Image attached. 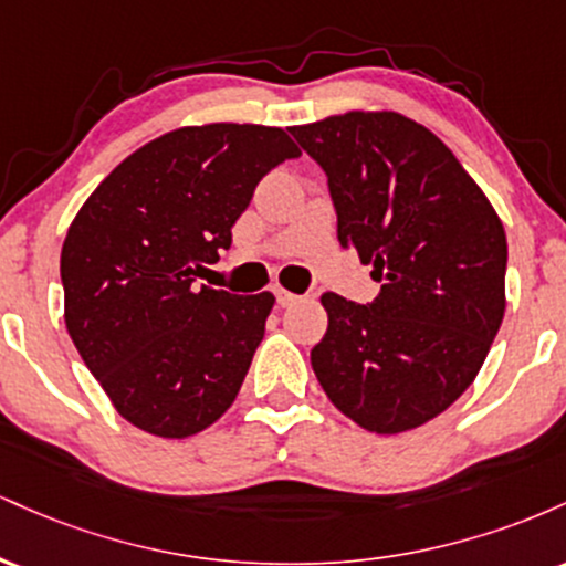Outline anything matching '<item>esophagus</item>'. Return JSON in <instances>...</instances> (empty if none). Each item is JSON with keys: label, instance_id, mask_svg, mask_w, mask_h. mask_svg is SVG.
Returning a JSON list of instances; mask_svg holds the SVG:
<instances>
[{"label": "esophagus", "instance_id": "1", "mask_svg": "<svg viewBox=\"0 0 566 566\" xmlns=\"http://www.w3.org/2000/svg\"><path fill=\"white\" fill-rule=\"evenodd\" d=\"M274 295H276V305H282V308H287V305L297 301V295H292V292L282 290V287H274Z\"/></svg>", "mask_w": 566, "mask_h": 566}]
</instances>
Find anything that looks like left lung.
<instances>
[{
    "label": "left lung",
    "instance_id": "left-lung-1",
    "mask_svg": "<svg viewBox=\"0 0 566 566\" xmlns=\"http://www.w3.org/2000/svg\"><path fill=\"white\" fill-rule=\"evenodd\" d=\"M290 133L327 175L337 242L380 282L365 305L322 295L316 380L367 431L423 426L471 386L503 322V223L450 148L407 116L350 112Z\"/></svg>",
    "mask_w": 566,
    "mask_h": 566
}]
</instances>
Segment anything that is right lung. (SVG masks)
I'll list each match as a JSON object with an SVG mask.
<instances>
[{
	"instance_id": "1",
	"label": "right lung",
	"mask_w": 566,
	"mask_h": 566,
	"mask_svg": "<svg viewBox=\"0 0 566 566\" xmlns=\"http://www.w3.org/2000/svg\"><path fill=\"white\" fill-rule=\"evenodd\" d=\"M297 157L279 127H184L129 154L84 201L61 252L66 327L127 423L184 439L233 405L274 295L193 276L229 250L263 175Z\"/></svg>"
}]
</instances>
